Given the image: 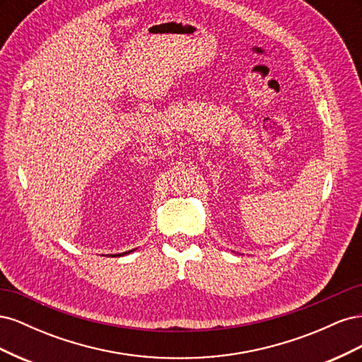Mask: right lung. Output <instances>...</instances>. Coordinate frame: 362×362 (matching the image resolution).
I'll return each instance as SVG.
<instances>
[{
	"label": "right lung",
	"mask_w": 362,
	"mask_h": 362,
	"mask_svg": "<svg viewBox=\"0 0 362 362\" xmlns=\"http://www.w3.org/2000/svg\"><path fill=\"white\" fill-rule=\"evenodd\" d=\"M128 252H129V250H128ZM128 252H124V254H119V255L116 254V255H112V257H120V255H125V254H128Z\"/></svg>",
	"instance_id": "1"
}]
</instances>
